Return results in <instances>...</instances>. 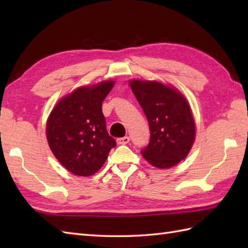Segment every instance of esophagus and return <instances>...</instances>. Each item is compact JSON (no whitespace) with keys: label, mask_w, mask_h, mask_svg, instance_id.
Segmentation results:
<instances>
[{"label":"esophagus","mask_w":248,"mask_h":248,"mask_svg":"<svg viewBox=\"0 0 248 248\" xmlns=\"http://www.w3.org/2000/svg\"><path fill=\"white\" fill-rule=\"evenodd\" d=\"M129 141H130L129 136H124V138H120L117 140V144L118 145H125V144H128Z\"/></svg>","instance_id":"1"}]
</instances>
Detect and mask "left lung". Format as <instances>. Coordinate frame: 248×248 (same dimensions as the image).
<instances>
[{"label":"left lung","instance_id":"8db88e82","mask_svg":"<svg viewBox=\"0 0 248 248\" xmlns=\"http://www.w3.org/2000/svg\"><path fill=\"white\" fill-rule=\"evenodd\" d=\"M148 120L150 140L141 155L151 165L170 168L186 159L195 140L191 108L176 88L156 81H130Z\"/></svg>","mask_w":248,"mask_h":248}]
</instances>
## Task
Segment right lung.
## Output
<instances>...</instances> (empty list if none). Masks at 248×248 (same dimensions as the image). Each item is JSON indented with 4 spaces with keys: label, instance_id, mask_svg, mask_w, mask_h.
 <instances>
[{
    "label": "right lung",
    "instance_id": "add662e5",
    "mask_svg": "<svg viewBox=\"0 0 248 248\" xmlns=\"http://www.w3.org/2000/svg\"><path fill=\"white\" fill-rule=\"evenodd\" d=\"M114 84L103 81L76 89L55 105L46 121L50 149L73 175L88 177L96 173L116 147L102 113V102Z\"/></svg>",
    "mask_w": 248,
    "mask_h": 248
}]
</instances>
